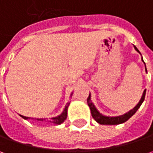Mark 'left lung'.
Returning <instances> with one entry per match:
<instances>
[{"mask_svg": "<svg viewBox=\"0 0 153 153\" xmlns=\"http://www.w3.org/2000/svg\"><path fill=\"white\" fill-rule=\"evenodd\" d=\"M134 48H135V50L137 51V52L140 53V51L137 49L136 47H134ZM142 61H143V59H142ZM145 66H146V65H145ZM145 96H146V89L143 92L142 97L140 99V100L139 101L138 104L132 110H130L128 112L122 115V116H118V117H106V116H103L102 114H100L97 111V109L95 108L94 105L92 103L90 94H89V96L87 99V102H88V106L90 108V111H91L92 117H94V119L96 121L97 123H99L100 124H103V125H117V124H120V123H123L126 122L127 120H128L137 111V110L140 108V106L141 105L142 102L144 101Z\"/></svg>", "mask_w": 153, "mask_h": 153, "instance_id": "obj_1", "label": "left lung"}]
</instances>
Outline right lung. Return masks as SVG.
Instances as JSON below:
<instances>
[{
  "label": "right lung",
  "mask_w": 153,
  "mask_h": 153,
  "mask_svg": "<svg viewBox=\"0 0 153 153\" xmlns=\"http://www.w3.org/2000/svg\"><path fill=\"white\" fill-rule=\"evenodd\" d=\"M69 105H70V102L66 104V105H65V110H64V111L62 112L61 115H59V116H58V117H53L52 120H50L49 122L52 123H53V124H60V123H62L66 119V117H67V109L68 106H69ZM20 117H22L25 118V119H29V117H24V116H22V115H20ZM36 120L46 121V119L41 118V119H36Z\"/></svg>",
  "instance_id": "right-lung-1"
}]
</instances>
